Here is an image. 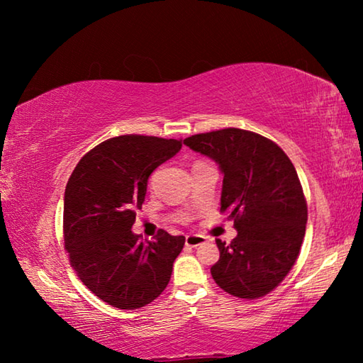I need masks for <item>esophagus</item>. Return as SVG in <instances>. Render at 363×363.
Segmentation results:
<instances>
[{"mask_svg":"<svg viewBox=\"0 0 363 363\" xmlns=\"http://www.w3.org/2000/svg\"><path fill=\"white\" fill-rule=\"evenodd\" d=\"M206 242L205 235H200V233H190V235L186 237V245L187 247H199V245H203Z\"/></svg>","mask_w":363,"mask_h":363,"instance_id":"obj_1","label":"esophagus"}]
</instances>
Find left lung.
I'll use <instances>...</instances> for the list:
<instances>
[{
	"label": "left lung",
	"instance_id": "obj_1",
	"mask_svg": "<svg viewBox=\"0 0 363 363\" xmlns=\"http://www.w3.org/2000/svg\"><path fill=\"white\" fill-rule=\"evenodd\" d=\"M223 171L220 211L237 237L216 240L219 261L211 275L237 298H261L286 277L304 240L307 205L291 160L261 134L225 128L184 139Z\"/></svg>",
	"mask_w": 363,
	"mask_h": 363
}]
</instances>
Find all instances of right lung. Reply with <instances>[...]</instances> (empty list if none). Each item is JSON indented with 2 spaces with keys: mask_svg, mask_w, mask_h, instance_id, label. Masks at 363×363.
Segmentation results:
<instances>
[{
  "mask_svg": "<svg viewBox=\"0 0 363 363\" xmlns=\"http://www.w3.org/2000/svg\"><path fill=\"white\" fill-rule=\"evenodd\" d=\"M182 143L155 136L112 138L73 169L64 195V242L79 280L118 309L150 304L167 288L186 237L160 230L153 242L133 233L149 176Z\"/></svg>",
  "mask_w": 363,
  "mask_h": 363,
  "instance_id": "obj_1",
  "label": "right lung"
}]
</instances>
